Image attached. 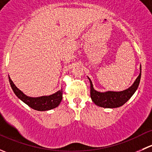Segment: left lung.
<instances>
[{"mask_svg":"<svg viewBox=\"0 0 152 152\" xmlns=\"http://www.w3.org/2000/svg\"><path fill=\"white\" fill-rule=\"evenodd\" d=\"M140 73L131 87L123 91H107L99 92L93 87L92 81L89 77L90 83V97L92 101L99 107L104 108H117L121 107L128 102L137 90L141 78V65L140 67Z\"/></svg>","mask_w":152,"mask_h":152,"instance_id":"8db88e82","label":"left lung"}]
</instances>
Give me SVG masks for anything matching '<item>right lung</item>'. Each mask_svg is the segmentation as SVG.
I'll use <instances>...</instances> for the list:
<instances>
[{"mask_svg":"<svg viewBox=\"0 0 152 152\" xmlns=\"http://www.w3.org/2000/svg\"><path fill=\"white\" fill-rule=\"evenodd\" d=\"M9 80L12 90L18 99L26 104L31 108L37 111H47L57 107L62 100V90H58L50 96H42L39 97H30L24 94L15 86L9 76Z\"/></svg>","mask_w":152,"mask_h":152,"instance_id":"add662e5","label":"right lung"}]
</instances>
